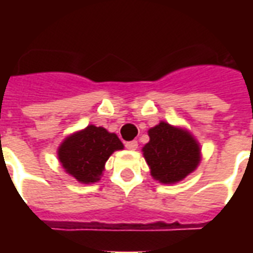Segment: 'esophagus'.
<instances>
[{
    "label": "esophagus",
    "mask_w": 253,
    "mask_h": 253,
    "mask_svg": "<svg viewBox=\"0 0 253 253\" xmlns=\"http://www.w3.org/2000/svg\"><path fill=\"white\" fill-rule=\"evenodd\" d=\"M126 148L128 149V150H137L138 142L137 141H130V142L126 143Z\"/></svg>",
    "instance_id": "esophagus-1"
}]
</instances>
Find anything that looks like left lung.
<instances>
[{
	"mask_svg": "<svg viewBox=\"0 0 253 253\" xmlns=\"http://www.w3.org/2000/svg\"><path fill=\"white\" fill-rule=\"evenodd\" d=\"M148 134L149 142L142 148V154L154 180L175 184L198 168L201 145L187 128L161 121L149 128Z\"/></svg>",
	"mask_w": 253,
	"mask_h": 253,
	"instance_id": "left-lung-1",
	"label": "left lung"
}]
</instances>
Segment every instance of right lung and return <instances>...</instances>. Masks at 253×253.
<instances>
[{
    "instance_id": "add662e5",
    "label": "right lung",
    "mask_w": 253,
    "mask_h": 253,
    "mask_svg": "<svg viewBox=\"0 0 253 253\" xmlns=\"http://www.w3.org/2000/svg\"><path fill=\"white\" fill-rule=\"evenodd\" d=\"M123 148L115 132L89 125L67 135L58 146L57 154L67 175L83 184H93L103 176L111 154Z\"/></svg>"
}]
</instances>
